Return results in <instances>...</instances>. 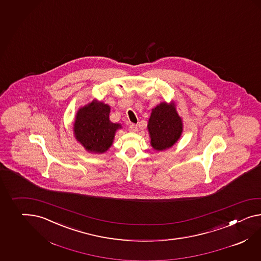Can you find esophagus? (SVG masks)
I'll use <instances>...</instances> for the list:
<instances>
[{"label":"esophagus","mask_w":261,"mask_h":261,"mask_svg":"<svg viewBox=\"0 0 261 261\" xmlns=\"http://www.w3.org/2000/svg\"><path fill=\"white\" fill-rule=\"evenodd\" d=\"M128 128H129V132H132V133H136V132L138 130V126H137V125H135V124H132Z\"/></svg>","instance_id":"1"}]
</instances>
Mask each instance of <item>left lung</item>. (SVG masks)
Returning a JSON list of instances; mask_svg holds the SVG:
<instances>
[{
	"mask_svg": "<svg viewBox=\"0 0 261 261\" xmlns=\"http://www.w3.org/2000/svg\"><path fill=\"white\" fill-rule=\"evenodd\" d=\"M147 129L154 149L162 151L172 147L182 133V121L176 111L175 103L162 102L153 108Z\"/></svg>",
	"mask_w": 261,
	"mask_h": 261,
	"instance_id": "1",
	"label": "left lung"
}]
</instances>
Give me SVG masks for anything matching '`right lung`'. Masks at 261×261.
<instances>
[{
  "label": "right lung",
  "instance_id": "obj_1",
  "mask_svg": "<svg viewBox=\"0 0 261 261\" xmlns=\"http://www.w3.org/2000/svg\"><path fill=\"white\" fill-rule=\"evenodd\" d=\"M110 112L108 104L96 99L77 111L74 134L88 151L104 153L113 145L115 133L121 125L111 122Z\"/></svg>",
  "mask_w": 261,
  "mask_h": 261
}]
</instances>
